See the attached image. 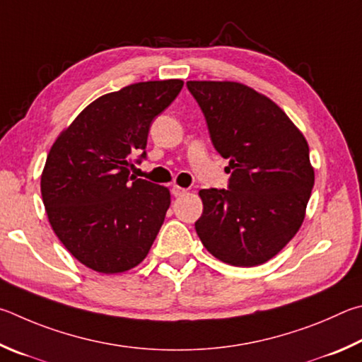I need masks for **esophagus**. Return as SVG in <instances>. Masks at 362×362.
Returning <instances> with one entry per match:
<instances>
[{
    "label": "esophagus",
    "mask_w": 362,
    "mask_h": 362,
    "mask_svg": "<svg viewBox=\"0 0 362 362\" xmlns=\"http://www.w3.org/2000/svg\"><path fill=\"white\" fill-rule=\"evenodd\" d=\"M186 191H187V189L180 187V186H173V187H171V194H173L175 197H181V195L186 194Z\"/></svg>",
    "instance_id": "esophagus-1"
}]
</instances>
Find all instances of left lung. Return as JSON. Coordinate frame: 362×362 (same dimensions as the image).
I'll return each mask as SVG.
<instances>
[{"label": "left lung", "mask_w": 362, "mask_h": 362, "mask_svg": "<svg viewBox=\"0 0 362 362\" xmlns=\"http://www.w3.org/2000/svg\"><path fill=\"white\" fill-rule=\"evenodd\" d=\"M211 143L229 160L227 189H202L195 230L219 261L267 262L293 238L315 185L308 144L274 101L238 82L189 81Z\"/></svg>", "instance_id": "obj_1"}]
</instances>
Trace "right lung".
Instances as JSON below:
<instances>
[{
	"instance_id": "add662e5",
	"label": "right lung",
	"mask_w": 362,
	"mask_h": 362,
	"mask_svg": "<svg viewBox=\"0 0 362 362\" xmlns=\"http://www.w3.org/2000/svg\"><path fill=\"white\" fill-rule=\"evenodd\" d=\"M185 82L149 81L106 93L57 138L41 176L49 223L65 248L100 274L130 270L148 256L170 206L167 187L130 175L146 158L152 120Z\"/></svg>"
}]
</instances>
